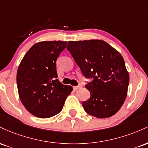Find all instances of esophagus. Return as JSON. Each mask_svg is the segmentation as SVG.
<instances>
[{"mask_svg":"<svg viewBox=\"0 0 148 148\" xmlns=\"http://www.w3.org/2000/svg\"><path fill=\"white\" fill-rule=\"evenodd\" d=\"M81 86H74V90H77L78 89H79L80 88H81Z\"/></svg>","mask_w":148,"mask_h":148,"instance_id":"34e87169","label":"esophagus"}]
</instances>
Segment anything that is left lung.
<instances>
[{"mask_svg": "<svg viewBox=\"0 0 148 148\" xmlns=\"http://www.w3.org/2000/svg\"><path fill=\"white\" fill-rule=\"evenodd\" d=\"M67 49L85 77L93 79L86 85L90 92L82 103L86 113L98 118L115 115L126 99L130 82L121 54L100 40L69 41Z\"/></svg>", "mask_w": 148, "mask_h": 148, "instance_id": "obj_1", "label": "left lung"}]
</instances>
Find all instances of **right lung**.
Returning <instances> with one entry per match:
<instances>
[{
  "mask_svg": "<svg viewBox=\"0 0 148 148\" xmlns=\"http://www.w3.org/2000/svg\"><path fill=\"white\" fill-rule=\"evenodd\" d=\"M67 42L44 41L25 53L16 74L18 96L27 111L37 118H48L62 111L72 87L57 79L56 60Z\"/></svg>",
  "mask_w": 148,
  "mask_h": 148,
  "instance_id": "right-lung-1",
  "label": "right lung"
}]
</instances>
